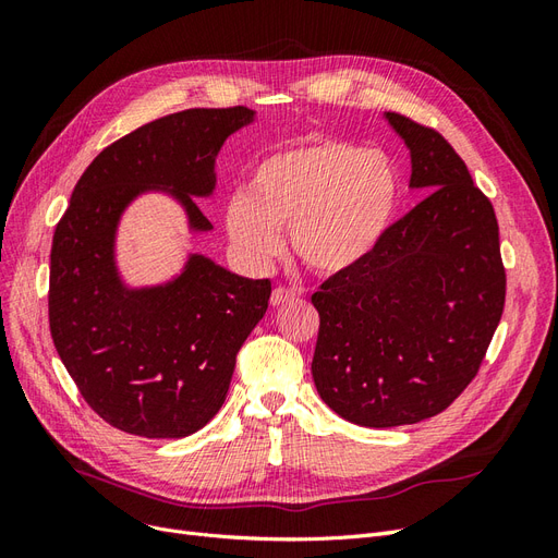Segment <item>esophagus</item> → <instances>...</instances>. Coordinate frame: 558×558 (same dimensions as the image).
<instances>
[{"label":"esophagus","instance_id":"1","mask_svg":"<svg viewBox=\"0 0 558 558\" xmlns=\"http://www.w3.org/2000/svg\"><path fill=\"white\" fill-rule=\"evenodd\" d=\"M293 300H298V291H293V289H275L272 291V295H269V305L272 307H279V305H286V302H293Z\"/></svg>","mask_w":558,"mask_h":558}]
</instances>
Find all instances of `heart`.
<instances>
[{"instance_id":"1","label":"heart","mask_w":558,"mask_h":558,"mask_svg":"<svg viewBox=\"0 0 558 558\" xmlns=\"http://www.w3.org/2000/svg\"><path fill=\"white\" fill-rule=\"evenodd\" d=\"M398 174L386 154L316 140L265 158L246 193L226 205V230L238 256L265 267L289 228L295 256L318 275H342L377 248L391 226Z\"/></svg>"}]
</instances>
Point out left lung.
<instances>
[{
    "label": "left lung",
    "mask_w": 558,
    "mask_h": 558,
    "mask_svg": "<svg viewBox=\"0 0 558 558\" xmlns=\"http://www.w3.org/2000/svg\"><path fill=\"white\" fill-rule=\"evenodd\" d=\"M426 197L369 256L312 295L316 391L351 424L393 428L447 410L475 379L505 305L492 202L440 132L384 113Z\"/></svg>",
    "instance_id": "8db88e82"
}]
</instances>
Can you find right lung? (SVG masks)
I'll return each instance as SVG.
<instances>
[{
	"instance_id": "obj_1",
	"label": "right lung",
	"mask_w": 558,
	"mask_h": 558,
	"mask_svg": "<svg viewBox=\"0 0 558 558\" xmlns=\"http://www.w3.org/2000/svg\"><path fill=\"white\" fill-rule=\"evenodd\" d=\"M253 121L246 107L185 109L137 128L88 165L56 228L50 335L83 400L118 430L185 437L207 426L267 312L269 279L202 253L154 286H130L116 260L121 218L146 193L172 197L191 234L211 230L195 197L214 195L218 150Z\"/></svg>"
}]
</instances>
